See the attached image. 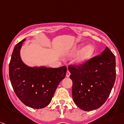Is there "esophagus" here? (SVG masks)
Returning <instances> with one entry per match:
<instances>
[{"instance_id": "34e87169", "label": "esophagus", "mask_w": 124, "mask_h": 124, "mask_svg": "<svg viewBox=\"0 0 124 124\" xmlns=\"http://www.w3.org/2000/svg\"><path fill=\"white\" fill-rule=\"evenodd\" d=\"M70 75V73L69 70H67V73H66V77H69Z\"/></svg>"}]
</instances>
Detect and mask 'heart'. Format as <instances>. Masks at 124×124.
<instances>
[{
	"label": "heart",
	"mask_w": 124,
	"mask_h": 124,
	"mask_svg": "<svg viewBox=\"0 0 124 124\" xmlns=\"http://www.w3.org/2000/svg\"><path fill=\"white\" fill-rule=\"evenodd\" d=\"M83 46V43L79 44L75 47L71 53V54L73 55L79 52L75 59V62L78 65L84 64L88 62L95 53V48L93 45H88L84 48Z\"/></svg>",
	"instance_id": "1"
}]
</instances>
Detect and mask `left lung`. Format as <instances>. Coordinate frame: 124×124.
<instances>
[{
  "label": "left lung",
  "mask_w": 124,
  "mask_h": 124,
  "mask_svg": "<svg viewBox=\"0 0 124 124\" xmlns=\"http://www.w3.org/2000/svg\"><path fill=\"white\" fill-rule=\"evenodd\" d=\"M72 96L83 110L101 106L109 97L116 79L115 57L106 47L101 54L82 65H69Z\"/></svg>",
  "instance_id": "left-lung-1"
}]
</instances>
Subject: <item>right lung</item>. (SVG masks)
Here are the masks:
<instances>
[{
    "label": "right lung",
    "mask_w": 124,
    "mask_h": 124,
    "mask_svg": "<svg viewBox=\"0 0 124 124\" xmlns=\"http://www.w3.org/2000/svg\"><path fill=\"white\" fill-rule=\"evenodd\" d=\"M24 39L15 46L9 65V74L14 91L23 103L34 109L50 103L58 84L65 78L67 67H31L23 62L20 49Z\"/></svg>",
    "instance_id": "obj_1"
}]
</instances>
